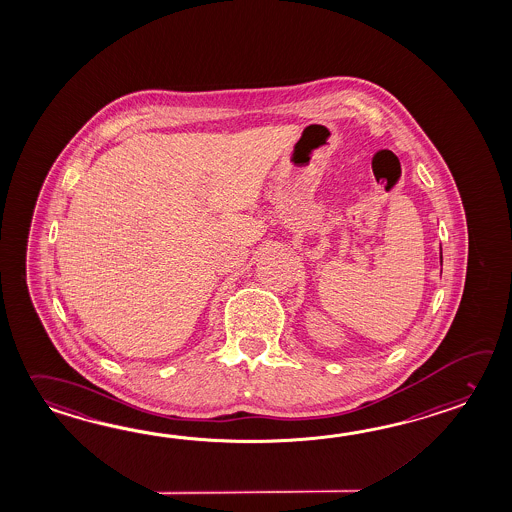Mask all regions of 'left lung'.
Wrapping results in <instances>:
<instances>
[{"label":"left lung","mask_w":512,"mask_h":512,"mask_svg":"<svg viewBox=\"0 0 512 512\" xmlns=\"http://www.w3.org/2000/svg\"><path fill=\"white\" fill-rule=\"evenodd\" d=\"M441 264H443V253H441Z\"/></svg>","instance_id":"8db88e82"}]
</instances>
